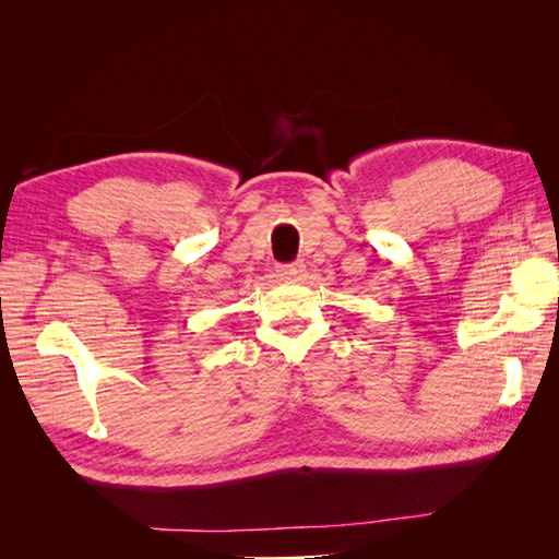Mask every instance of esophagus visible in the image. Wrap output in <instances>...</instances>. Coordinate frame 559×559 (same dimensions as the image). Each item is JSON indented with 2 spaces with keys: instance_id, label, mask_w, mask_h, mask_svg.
I'll use <instances>...</instances> for the list:
<instances>
[{
  "instance_id": "esophagus-1",
  "label": "esophagus",
  "mask_w": 559,
  "mask_h": 559,
  "mask_svg": "<svg viewBox=\"0 0 559 559\" xmlns=\"http://www.w3.org/2000/svg\"><path fill=\"white\" fill-rule=\"evenodd\" d=\"M302 270H306L302 263H286V265H277V275L282 280H298L302 275Z\"/></svg>"
}]
</instances>
